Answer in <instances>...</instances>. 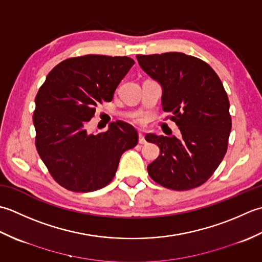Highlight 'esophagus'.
<instances>
[{"mask_svg": "<svg viewBox=\"0 0 262 262\" xmlns=\"http://www.w3.org/2000/svg\"><path fill=\"white\" fill-rule=\"evenodd\" d=\"M147 141H146V139H145V136L142 135V133H139V143H140V145H145Z\"/></svg>", "mask_w": 262, "mask_h": 262, "instance_id": "34e87169", "label": "esophagus"}]
</instances>
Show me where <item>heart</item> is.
Returning <instances> with one entry per match:
<instances>
[{
	"mask_svg": "<svg viewBox=\"0 0 262 262\" xmlns=\"http://www.w3.org/2000/svg\"><path fill=\"white\" fill-rule=\"evenodd\" d=\"M132 122H133V123H136V124H139V123H140V120H138V119H133V120H132Z\"/></svg>",
	"mask_w": 262,
	"mask_h": 262,
	"instance_id": "heart-1",
	"label": "heart"
}]
</instances>
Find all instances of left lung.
<instances>
[{"mask_svg": "<svg viewBox=\"0 0 262 262\" xmlns=\"http://www.w3.org/2000/svg\"><path fill=\"white\" fill-rule=\"evenodd\" d=\"M139 66L162 84L163 111L170 113L181 137L147 135L161 154L148 174L170 190L198 188L220 166L232 129L229 100L217 73L205 61L184 53L137 55Z\"/></svg>", "mask_w": 262, "mask_h": 262, "instance_id": "obj_1", "label": "left lung"}]
</instances>
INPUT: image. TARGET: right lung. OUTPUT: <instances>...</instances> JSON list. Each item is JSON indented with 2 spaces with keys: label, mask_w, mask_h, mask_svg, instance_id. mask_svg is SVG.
<instances>
[{
  "label": "right lung",
  "mask_w": 262,
  "mask_h": 262,
  "mask_svg": "<svg viewBox=\"0 0 262 262\" xmlns=\"http://www.w3.org/2000/svg\"><path fill=\"white\" fill-rule=\"evenodd\" d=\"M135 61L83 55L58 63L36 95V149L52 178L67 190L92 192L112 182L120 158L137 146L138 132L122 121L89 135L97 105L111 101Z\"/></svg>",
  "instance_id": "add662e5"
}]
</instances>
